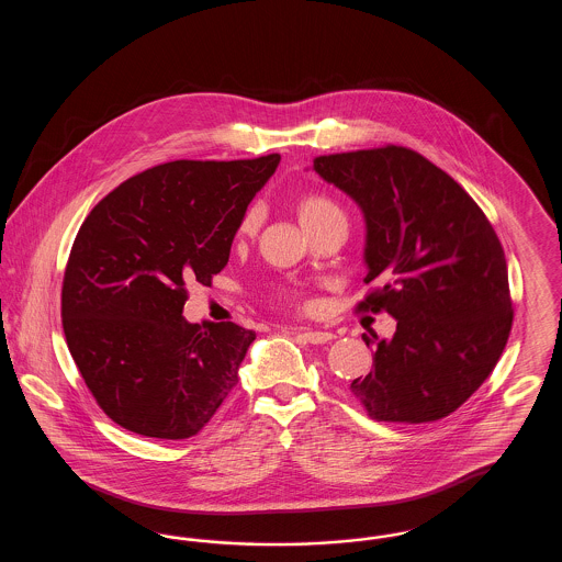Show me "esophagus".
Returning a JSON list of instances; mask_svg holds the SVG:
<instances>
[{"label": "esophagus", "instance_id": "1", "mask_svg": "<svg viewBox=\"0 0 562 562\" xmlns=\"http://www.w3.org/2000/svg\"><path fill=\"white\" fill-rule=\"evenodd\" d=\"M294 335L303 337L307 344H314V346H322V344H328L333 341V333H324V330H312V328H293Z\"/></svg>", "mask_w": 562, "mask_h": 562}]
</instances>
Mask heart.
Returning <instances> with one entry per match:
<instances>
[{
	"instance_id": "1",
	"label": "heart",
	"mask_w": 562,
	"mask_h": 562,
	"mask_svg": "<svg viewBox=\"0 0 562 562\" xmlns=\"http://www.w3.org/2000/svg\"><path fill=\"white\" fill-rule=\"evenodd\" d=\"M296 214L303 223L305 229H312L316 225H321L322 221L333 218V216H344L341 209L335 204V200H330L324 193H303L296 198ZM257 227V211L250 209L246 211L240 221V234H250ZM291 299H296V294H291Z\"/></svg>"
}]
</instances>
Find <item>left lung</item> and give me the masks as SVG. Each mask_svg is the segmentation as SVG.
Masks as SVG:
<instances>
[{"label": "left lung", "mask_w": 562, "mask_h": 562, "mask_svg": "<svg viewBox=\"0 0 562 562\" xmlns=\"http://www.w3.org/2000/svg\"><path fill=\"white\" fill-rule=\"evenodd\" d=\"M314 170L367 221V284L356 312L396 318L374 369L349 390L376 422H438L493 373L512 328L508 266L481 206L445 170L401 145L321 156Z\"/></svg>", "instance_id": "left-lung-1"}]
</instances>
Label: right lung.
Returning <instances> with one entry per match:
<instances>
[{
  "mask_svg": "<svg viewBox=\"0 0 562 562\" xmlns=\"http://www.w3.org/2000/svg\"><path fill=\"white\" fill-rule=\"evenodd\" d=\"M280 164L177 160L108 193L81 223L63 278L60 316L81 379L111 422L183 440L238 383L255 330L189 324L188 286H211L255 193Z\"/></svg>",
  "mask_w": 562,
  "mask_h": 562,
  "instance_id": "add662e5",
  "label": "right lung"
}]
</instances>
